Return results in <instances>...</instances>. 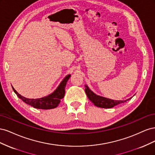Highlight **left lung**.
<instances>
[{
  "instance_id": "obj_1",
  "label": "left lung",
  "mask_w": 155,
  "mask_h": 155,
  "mask_svg": "<svg viewBox=\"0 0 155 155\" xmlns=\"http://www.w3.org/2000/svg\"><path fill=\"white\" fill-rule=\"evenodd\" d=\"M85 92L87 95V97L89 100H90L94 105L98 107H101V108H112L114 107V106L120 104L121 103H124L126 102L127 101L129 100V99H127L126 100H110V99H108V98L104 97H101L100 96H97L94 93L92 92L89 88L85 85Z\"/></svg>"
}]
</instances>
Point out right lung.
<instances>
[{"instance_id": "1", "label": "right lung", "mask_w": 155, "mask_h": 155, "mask_svg": "<svg viewBox=\"0 0 155 155\" xmlns=\"http://www.w3.org/2000/svg\"><path fill=\"white\" fill-rule=\"evenodd\" d=\"M70 77V75H68L65 77L58 88L52 94L46 97L39 98V99H28L19 94L13 87H12V88L17 96L26 104L34 107L36 109H51L57 107L60 104L61 100L63 98L65 92V87Z\"/></svg>"}]
</instances>
